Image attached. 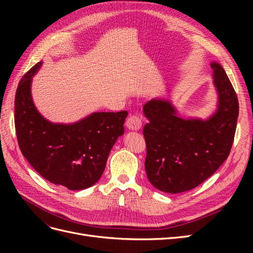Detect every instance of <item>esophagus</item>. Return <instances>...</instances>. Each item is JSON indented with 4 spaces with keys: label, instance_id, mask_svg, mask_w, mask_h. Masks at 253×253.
Instances as JSON below:
<instances>
[{
    "label": "esophagus",
    "instance_id": "obj_1",
    "mask_svg": "<svg viewBox=\"0 0 253 253\" xmlns=\"http://www.w3.org/2000/svg\"><path fill=\"white\" fill-rule=\"evenodd\" d=\"M141 120L139 117L137 116H129L126 121V126L128 129H132V131H138V129L141 127Z\"/></svg>",
    "mask_w": 253,
    "mask_h": 253
}]
</instances>
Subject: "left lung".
I'll return each instance as SVG.
<instances>
[{"mask_svg": "<svg viewBox=\"0 0 253 253\" xmlns=\"http://www.w3.org/2000/svg\"><path fill=\"white\" fill-rule=\"evenodd\" d=\"M217 109L203 120L185 119L169 100L152 99L143 106L149 124L143 127L147 144L145 173L166 193H181L201 185L229 156L239 117V101L219 63L212 62Z\"/></svg>", "mask_w": 253, "mask_h": 253, "instance_id": "left-lung-1", "label": "left lung"}]
</instances>
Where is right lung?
Wrapping results in <instances>:
<instances>
[{"instance_id": "1", "label": "right lung", "mask_w": 253, "mask_h": 253, "mask_svg": "<svg viewBox=\"0 0 253 253\" xmlns=\"http://www.w3.org/2000/svg\"><path fill=\"white\" fill-rule=\"evenodd\" d=\"M38 62L23 76L14 99L19 147L42 177L68 190H83L99 180L118 137L125 133L126 111L93 113L75 124H52L36 109L32 97Z\"/></svg>"}]
</instances>
